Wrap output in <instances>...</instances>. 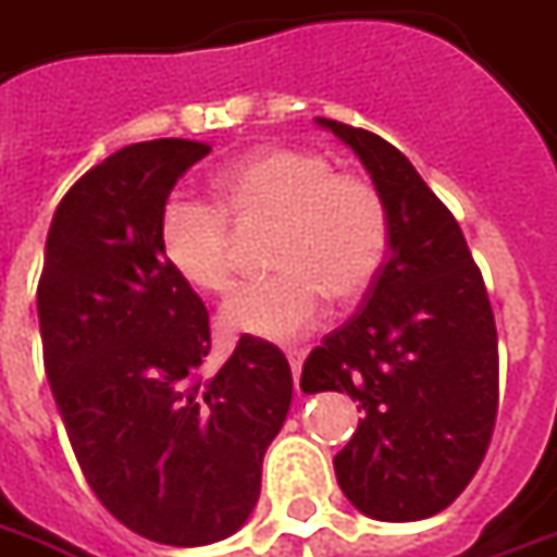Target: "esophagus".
<instances>
[{
  "label": "esophagus",
  "instance_id": "1",
  "mask_svg": "<svg viewBox=\"0 0 557 557\" xmlns=\"http://www.w3.org/2000/svg\"><path fill=\"white\" fill-rule=\"evenodd\" d=\"M286 359H289L295 381H298V372H301V362H305V350H301V347H289V350H286Z\"/></svg>",
  "mask_w": 557,
  "mask_h": 557
}]
</instances>
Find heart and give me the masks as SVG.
Instances as JSON below:
<instances>
[{
  "label": "heart",
  "mask_w": 557,
  "mask_h": 557,
  "mask_svg": "<svg viewBox=\"0 0 557 557\" xmlns=\"http://www.w3.org/2000/svg\"><path fill=\"white\" fill-rule=\"evenodd\" d=\"M215 203L173 195L158 219L168 268L203 295L237 283L234 234L271 225L264 264L274 271L222 310L231 335L289 342L332 305H354L381 277L389 252V213L377 185L338 173L323 151L271 146L244 154L213 176Z\"/></svg>",
  "instance_id": "b5f03b06"
}]
</instances>
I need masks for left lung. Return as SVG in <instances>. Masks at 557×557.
<instances>
[{
	"label": "left lung",
	"mask_w": 557,
	"mask_h": 557,
	"mask_svg": "<svg viewBox=\"0 0 557 557\" xmlns=\"http://www.w3.org/2000/svg\"><path fill=\"white\" fill-rule=\"evenodd\" d=\"M317 121L372 173L389 252L357 313L308 354L301 389H338L362 408L335 454L347 500L377 521H418L463 494L494 436V310L457 219L406 154L372 131Z\"/></svg>",
	"instance_id": "8db88e82"
}]
</instances>
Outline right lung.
Segmentation results:
<instances>
[{
    "label": "right lung",
    "instance_id": "obj_1",
    "mask_svg": "<svg viewBox=\"0 0 557 557\" xmlns=\"http://www.w3.org/2000/svg\"><path fill=\"white\" fill-rule=\"evenodd\" d=\"M210 154L151 139L109 154L63 195L39 289L45 374L90 491L124 528L164 546L234 533L262 487L293 372L244 335L213 372L210 313L158 249V219Z\"/></svg>",
    "mask_w": 557,
    "mask_h": 557
}]
</instances>
